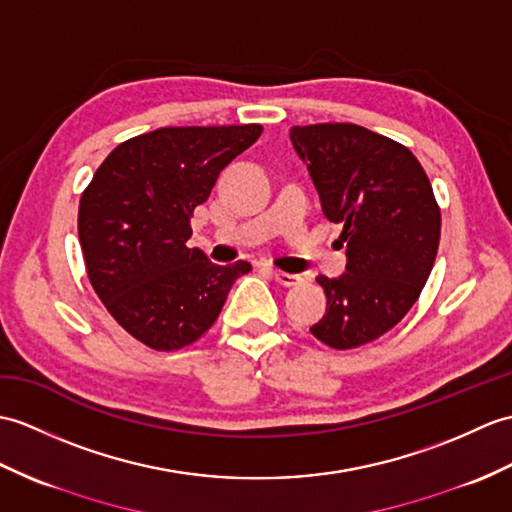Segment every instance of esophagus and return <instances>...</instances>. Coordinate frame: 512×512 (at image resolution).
Returning <instances> with one entry per match:
<instances>
[{"instance_id": "esophagus-1", "label": "esophagus", "mask_w": 512, "mask_h": 512, "mask_svg": "<svg viewBox=\"0 0 512 512\" xmlns=\"http://www.w3.org/2000/svg\"><path fill=\"white\" fill-rule=\"evenodd\" d=\"M275 281L279 285H283V288H294V285H299L303 281V277L301 275H290V272L275 270Z\"/></svg>"}]
</instances>
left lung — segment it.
I'll use <instances>...</instances> for the list:
<instances>
[{
    "label": "left lung",
    "instance_id": "obj_1",
    "mask_svg": "<svg viewBox=\"0 0 512 512\" xmlns=\"http://www.w3.org/2000/svg\"><path fill=\"white\" fill-rule=\"evenodd\" d=\"M290 139L347 244V272L316 277L327 312L310 331L331 349L362 347L417 303L441 240V209L421 163L397 141L358 124L292 126Z\"/></svg>",
    "mask_w": 512,
    "mask_h": 512
}]
</instances>
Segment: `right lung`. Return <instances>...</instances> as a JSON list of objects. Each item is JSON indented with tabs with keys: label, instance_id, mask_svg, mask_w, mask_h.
<instances>
[{
	"label": "right lung",
	"instance_id": "obj_1",
	"mask_svg": "<svg viewBox=\"0 0 512 512\" xmlns=\"http://www.w3.org/2000/svg\"><path fill=\"white\" fill-rule=\"evenodd\" d=\"M259 124L170 126L117 146L80 196L78 237L87 275L109 314L154 351L196 342L216 323L248 261L216 266L189 218L220 172L253 146Z\"/></svg>",
	"mask_w": 512,
	"mask_h": 512
}]
</instances>
